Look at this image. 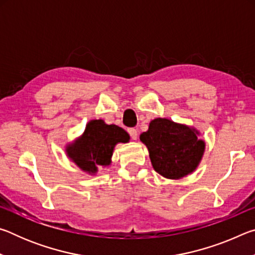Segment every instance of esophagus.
I'll return each instance as SVG.
<instances>
[{
    "instance_id": "obj_1",
    "label": "esophagus",
    "mask_w": 255,
    "mask_h": 255,
    "mask_svg": "<svg viewBox=\"0 0 255 255\" xmlns=\"http://www.w3.org/2000/svg\"><path fill=\"white\" fill-rule=\"evenodd\" d=\"M128 133L132 139H137V130L135 128H128Z\"/></svg>"
}]
</instances>
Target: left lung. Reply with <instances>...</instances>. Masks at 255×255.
Segmentation results:
<instances>
[{
    "instance_id": "8db88e82",
    "label": "left lung",
    "mask_w": 255,
    "mask_h": 255,
    "mask_svg": "<svg viewBox=\"0 0 255 255\" xmlns=\"http://www.w3.org/2000/svg\"><path fill=\"white\" fill-rule=\"evenodd\" d=\"M195 129L165 118L150 122L148 130L140 135L147 146L154 170L167 179H180L196 170L205 150V141L198 139Z\"/></svg>"
}]
</instances>
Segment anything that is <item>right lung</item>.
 I'll use <instances>...</instances> for the list:
<instances>
[{
  "mask_svg": "<svg viewBox=\"0 0 255 255\" xmlns=\"http://www.w3.org/2000/svg\"><path fill=\"white\" fill-rule=\"evenodd\" d=\"M129 135L116 125H107L103 120H92L86 125L80 139L67 149L68 156L89 173H96L98 166H108L117 143H127Z\"/></svg>",
  "mask_w": 255,
  "mask_h": 255,
  "instance_id": "1",
  "label": "right lung"
}]
</instances>
